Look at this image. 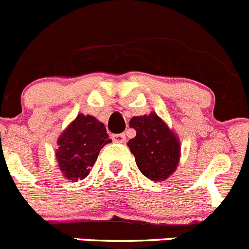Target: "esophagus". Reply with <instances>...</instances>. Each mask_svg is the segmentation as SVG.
<instances>
[{"instance_id": "esophagus-1", "label": "esophagus", "mask_w": 249, "mask_h": 249, "mask_svg": "<svg viewBox=\"0 0 249 249\" xmlns=\"http://www.w3.org/2000/svg\"><path fill=\"white\" fill-rule=\"evenodd\" d=\"M125 134H115V135H113V140L115 141V142H124L125 141Z\"/></svg>"}]
</instances>
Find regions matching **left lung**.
I'll return each instance as SVG.
<instances>
[{"label":"left lung","instance_id":"obj_1","mask_svg":"<svg viewBox=\"0 0 249 249\" xmlns=\"http://www.w3.org/2000/svg\"><path fill=\"white\" fill-rule=\"evenodd\" d=\"M129 125L135 129L136 136L127 146L141 174L154 181L169 178L180 160V144L175 134L155 113L134 116Z\"/></svg>","mask_w":249,"mask_h":249}]
</instances>
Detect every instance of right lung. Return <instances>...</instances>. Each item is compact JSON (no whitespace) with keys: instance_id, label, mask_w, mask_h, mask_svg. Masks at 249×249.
Here are the masks:
<instances>
[{"instance_id":"right-lung-1","label":"right lung","mask_w":249,"mask_h":249,"mask_svg":"<svg viewBox=\"0 0 249 249\" xmlns=\"http://www.w3.org/2000/svg\"><path fill=\"white\" fill-rule=\"evenodd\" d=\"M104 124L91 115H79L58 139L55 158L68 180L86 178L103 146L110 142Z\"/></svg>"}]
</instances>
